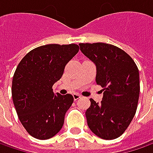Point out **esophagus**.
<instances>
[{
  "instance_id": "obj_1",
  "label": "esophagus",
  "mask_w": 153,
  "mask_h": 153,
  "mask_svg": "<svg viewBox=\"0 0 153 153\" xmlns=\"http://www.w3.org/2000/svg\"><path fill=\"white\" fill-rule=\"evenodd\" d=\"M73 97H74V100L76 101V100H78L81 97V95L80 94H77V93H74L73 94Z\"/></svg>"
}]
</instances>
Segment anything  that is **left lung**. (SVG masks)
Instances as JSON below:
<instances>
[{
	"label": "left lung",
	"instance_id": "1",
	"mask_svg": "<svg viewBox=\"0 0 153 153\" xmlns=\"http://www.w3.org/2000/svg\"><path fill=\"white\" fill-rule=\"evenodd\" d=\"M79 46L96 64V82L104 88L101 103L90 99L91 106L85 112L88 126L103 139H115L126 131L136 113L140 91L138 69L117 46L104 42Z\"/></svg>",
	"mask_w": 153,
	"mask_h": 153
}]
</instances>
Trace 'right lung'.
<instances>
[{"mask_svg":"<svg viewBox=\"0 0 153 153\" xmlns=\"http://www.w3.org/2000/svg\"><path fill=\"white\" fill-rule=\"evenodd\" d=\"M78 50L75 43L40 46L29 51L15 71L13 103L22 125L37 139H49L63 126L74 98L71 94H54L52 87Z\"/></svg>","mask_w":153,"mask_h":153,"instance_id":"obj_1","label":"right lung"}]
</instances>
